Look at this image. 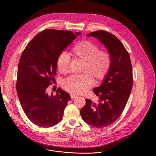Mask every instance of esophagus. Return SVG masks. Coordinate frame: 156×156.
<instances>
[{"label": "esophagus", "mask_w": 156, "mask_h": 156, "mask_svg": "<svg viewBox=\"0 0 156 156\" xmlns=\"http://www.w3.org/2000/svg\"><path fill=\"white\" fill-rule=\"evenodd\" d=\"M70 96H71V98L72 99H75V98H76V97H77L76 95H75V94H70Z\"/></svg>", "instance_id": "esophagus-1"}]
</instances>
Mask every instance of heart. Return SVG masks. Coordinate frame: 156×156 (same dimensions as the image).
<instances>
[{
  "instance_id": "heart-1",
  "label": "heart",
  "mask_w": 156,
  "mask_h": 156,
  "mask_svg": "<svg viewBox=\"0 0 156 156\" xmlns=\"http://www.w3.org/2000/svg\"><path fill=\"white\" fill-rule=\"evenodd\" d=\"M74 58L83 61L81 75H72L64 80L62 88L67 92L80 94L87 92L94 85V77L96 80H102L108 75L111 68V59L109 52L99 50L96 44L89 41L81 42L74 45L69 52ZM69 55L61 52L57 58L56 65L58 71L66 74L69 71Z\"/></svg>"
}]
</instances>
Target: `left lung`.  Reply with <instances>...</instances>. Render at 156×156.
<instances>
[{
  "mask_svg": "<svg viewBox=\"0 0 156 156\" xmlns=\"http://www.w3.org/2000/svg\"><path fill=\"white\" fill-rule=\"evenodd\" d=\"M87 36L97 38L107 48L111 64L101 85L93 90L99 101L95 103L86 99L80 114L87 124L104 128L115 122L125 108L132 89V66L129 53L116 36L104 30L91 32Z\"/></svg>",
  "mask_w": 156,
  "mask_h": 156,
  "instance_id": "8db88e82",
  "label": "left lung"
}]
</instances>
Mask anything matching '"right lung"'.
I'll list each match as a JSON object with an SVG mask.
<instances>
[{
  "instance_id": "add662e5",
  "label": "right lung",
  "mask_w": 156,
  "mask_h": 156,
  "mask_svg": "<svg viewBox=\"0 0 156 156\" xmlns=\"http://www.w3.org/2000/svg\"><path fill=\"white\" fill-rule=\"evenodd\" d=\"M80 34L45 30L30 41L21 54L16 90L24 113L38 126L52 127L62 120L69 94L58 88L56 95H48L46 90L55 80L57 57Z\"/></svg>"
}]
</instances>
